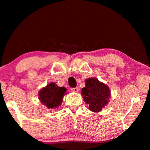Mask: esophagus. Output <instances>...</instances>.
Instances as JSON below:
<instances>
[{"label": "esophagus", "mask_w": 150, "mask_h": 150, "mask_svg": "<svg viewBox=\"0 0 150 150\" xmlns=\"http://www.w3.org/2000/svg\"><path fill=\"white\" fill-rule=\"evenodd\" d=\"M71 91H72V92H75V93L78 92V91H79V88H78V87L72 88V89H71Z\"/></svg>", "instance_id": "esophagus-1"}]
</instances>
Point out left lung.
<instances>
[{
    "label": "left lung",
    "instance_id": "left-lung-1",
    "mask_svg": "<svg viewBox=\"0 0 150 150\" xmlns=\"http://www.w3.org/2000/svg\"><path fill=\"white\" fill-rule=\"evenodd\" d=\"M85 87L82 89L84 102L89 105V110L93 112H100L108 103L110 90L104 83L94 77L86 79Z\"/></svg>",
    "mask_w": 150,
    "mask_h": 150
}]
</instances>
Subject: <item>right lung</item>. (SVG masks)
Listing matches in <instances>:
<instances>
[{"label":"right lung","mask_w":150,"mask_h":150,"mask_svg":"<svg viewBox=\"0 0 150 150\" xmlns=\"http://www.w3.org/2000/svg\"><path fill=\"white\" fill-rule=\"evenodd\" d=\"M66 93L65 87H60L54 82L48 84L38 92L39 100L49 109H54L61 105L63 98Z\"/></svg>","instance_id":"obj_1"}]
</instances>
